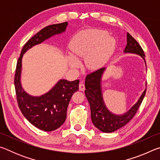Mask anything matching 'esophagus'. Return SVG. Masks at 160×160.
<instances>
[{"label":"esophagus","mask_w":160,"mask_h":160,"mask_svg":"<svg viewBox=\"0 0 160 160\" xmlns=\"http://www.w3.org/2000/svg\"><path fill=\"white\" fill-rule=\"evenodd\" d=\"M79 89L81 91L85 90V84H84V82H82V81H81L79 84Z\"/></svg>","instance_id":"1"}]
</instances>
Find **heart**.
I'll list each match as a JSON object with an SVG mask.
<instances>
[{
  "mask_svg": "<svg viewBox=\"0 0 160 160\" xmlns=\"http://www.w3.org/2000/svg\"><path fill=\"white\" fill-rule=\"evenodd\" d=\"M114 44L113 38L107 32L99 29H88L78 33L70 44L72 55L68 56V63L72 67L79 65L78 57H85L87 66L96 68L106 58Z\"/></svg>",
  "mask_w": 160,
  "mask_h": 160,
  "instance_id": "1",
  "label": "heart"
}]
</instances>
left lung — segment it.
Returning a JSON list of instances; mask_svg holds the SVG:
<instances>
[{
    "label": "left lung",
    "mask_w": 160,
    "mask_h": 160,
    "mask_svg": "<svg viewBox=\"0 0 160 160\" xmlns=\"http://www.w3.org/2000/svg\"><path fill=\"white\" fill-rule=\"evenodd\" d=\"M124 53L138 54L145 60L142 47L129 33H127V44ZM105 69L106 68H102L87 75L85 93L90 106L91 118L94 125L102 132H112L126 125L133 118L144 99L146 89L128 112L123 115L113 114L105 106L102 97L101 80Z\"/></svg>",
    "instance_id": "1"
}]
</instances>
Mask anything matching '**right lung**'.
Here are the masks:
<instances>
[{
  "label": "right lung",
  "mask_w": 160,
  "mask_h": 160,
  "mask_svg": "<svg viewBox=\"0 0 160 160\" xmlns=\"http://www.w3.org/2000/svg\"><path fill=\"white\" fill-rule=\"evenodd\" d=\"M68 22L55 24L41 29L29 39L22 49L15 74V88L18 107L32 125L44 131H55L66 119L67 108L72 95L79 89V80H60L47 93L39 97L28 94L20 82L23 54L34 46L41 44L51 37L66 31Z\"/></svg>",
  "instance_id": "add662e5"
}]
</instances>
